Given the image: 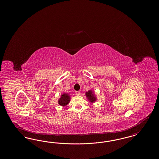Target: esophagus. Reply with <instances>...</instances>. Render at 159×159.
Listing matches in <instances>:
<instances>
[{"label":"esophagus","mask_w":159,"mask_h":159,"mask_svg":"<svg viewBox=\"0 0 159 159\" xmlns=\"http://www.w3.org/2000/svg\"><path fill=\"white\" fill-rule=\"evenodd\" d=\"M76 93L77 95H79L80 94V91H76Z\"/></svg>","instance_id":"obj_1"}]
</instances>
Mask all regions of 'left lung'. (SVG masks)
Returning a JSON list of instances; mask_svg holds the SVG:
<instances>
[{
    "instance_id": "8db88e82",
    "label": "left lung",
    "mask_w": 159,
    "mask_h": 159,
    "mask_svg": "<svg viewBox=\"0 0 159 159\" xmlns=\"http://www.w3.org/2000/svg\"><path fill=\"white\" fill-rule=\"evenodd\" d=\"M86 96L89 98V99H90L91 102H93V101H94L95 100V98L93 97V95H92L91 91H89V92H88L86 93Z\"/></svg>"
}]
</instances>
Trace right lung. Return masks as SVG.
Wrapping results in <instances>:
<instances>
[{"instance_id": "1", "label": "right lung", "mask_w": 159, "mask_h": 159, "mask_svg": "<svg viewBox=\"0 0 159 159\" xmlns=\"http://www.w3.org/2000/svg\"><path fill=\"white\" fill-rule=\"evenodd\" d=\"M70 101V97L68 96V94L67 93H64L60 99L59 100V104L61 106H66L67 104L69 103Z\"/></svg>"}]
</instances>
